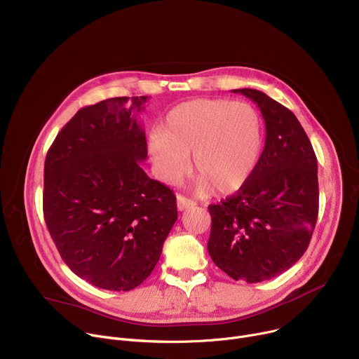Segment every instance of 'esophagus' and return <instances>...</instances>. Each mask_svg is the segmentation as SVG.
I'll use <instances>...</instances> for the list:
<instances>
[{"instance_id": "esophagus-1", "label": "esophagus", "mask_w": 359, "mask_h": 359, "mask_svg": "<svg viewBox=\"0 0 359 359\" xmlns=\"http://www.w3.org/2000/svg\"><path fill=\"white\" fill-rule=\"evenodd\" d=\"M176 198H177V209H179L180 212L187 210V209L196 206V201H193V200H190V198H187V197H184V196H182V194H177Z\"/></svg>"}]
</instances>
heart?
<instances>
[{
    "label": "heart",
    "instance_id": "obj_1",
    "mask_svg": "<svg viewBox=\"0 0 359 359\" xmlns=\"http://www.w3.org/2000/svg\"><path fill=\"white\" fill-rule=\"evenodd\" d=\"M264 136L251 105L229 99H193L175 107L162 132L149 136L147 147L161 179L177 183L187 172L191 153L197 173L194 189L219 194L241 189L257 169Z\"/></svg>",
    "mask_w": 359,
    "mask_h": 359
}]
</instances>
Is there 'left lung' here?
Returning a JSON list of instances; mask_svg holds the SVG:
<instances>
[{
  "label": "left lung",
  "instance_id": "left-lung-1",
  "mask_svg": "<svg viewBox=\"0 0 359 359\" xmlns=\"http://www.w3.org/2000/svg\"><path fill=\"white\" fill-rule=\"evenodd\" d=\"M259 107L266 144L257 169L238 191L210 204L208 250L233 280L262 283L294 266L318 217V169L313 144L295 115L257 89H234Z\"/></svg>",
  "mask_w": 359,
  "mask_h": 359
}]
</instances>
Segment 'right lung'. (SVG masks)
I'll list each match as a JSON object with an SVG mask.
<instances>
[{"label":"right lung","mask_w":359,"mask_h":359,"mask_svg":"<svg viewBox=\"0 0 359 359\" xmlns=\"http://www.w3.org/2000/svg\"><path fill=\"white\" fill-rule=\"evenodd\" d=\"M147 96L79 109L49 147L43 217L65 264L89 284L129 291L155 269L177 220L176 196L150 179L135 114Z\"/></svg>","instance_id":"1"}]
</instances>
